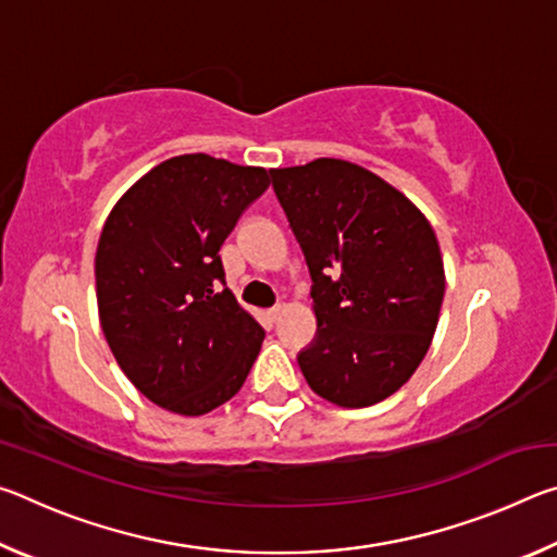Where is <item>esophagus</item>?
<instances>
[{"label":"esophagus","mask_w":557,"mask_h":557,"mask_svg":"<svg viewBox=\"0 0 557 557\" xmlns=\"http://www.w3.org/2000/svg\"><path fill=\"white\" fill-rule=\"evenodd\" d=\"M282 314H285V307H282V305H277V307H272V309H270V312H268V317L272 319V322H280V319H282Z\"/></svg>","instance_id":"esophagus-1"}]
</instances>
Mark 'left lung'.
<instances>
[{"label": "left lung", "instance_id": "1", "mask_svg": "<svg viewBox=\"0 0 557 557\" xmlns=\"http://www.w3.org/2000/svg\"><path fill=\"white\" fill-rule=\"evenodd\" d=\"M270 174L314 282L317 338L299 369L319 398L369 408L410 381L435 336L437 235L408 196L346 159Z\"/></svg>", "mask_w": 557, "mask_h": 557}]
</instances>
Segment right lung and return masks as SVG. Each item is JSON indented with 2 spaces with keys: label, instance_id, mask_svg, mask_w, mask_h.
Listing matches in <instances>:
<instances>
[{
  "label": "right lung",
  "instance_id": "add662e5",
  "mask_svg": "<svg viewBox=\"0 0 557 557\" xmlns=\"http://www.w3.org/2000/svg\"><path fill=\"white\" fill-rule=\"evenodd\" d=\"M270 186L268 169L182 154L112 206L96 252L102 334L132 385L199 418L243 388L265 332L225 280L221 245Z\"/></svg>",
  "mask_w": 557,
  "mask_h": 557
}]
</instances>
